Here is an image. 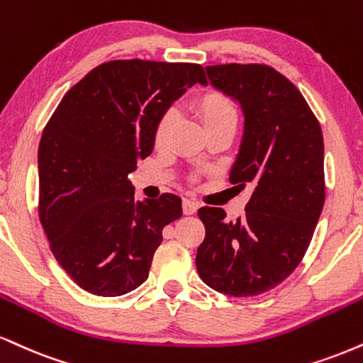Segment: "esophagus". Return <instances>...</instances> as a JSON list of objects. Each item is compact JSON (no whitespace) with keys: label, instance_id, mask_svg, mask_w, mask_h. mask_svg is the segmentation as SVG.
Masks as SVG:
<instances>
[{"label":"esophagus","instance_id":"34e87169","mask_svg":"<svg viewBox=\"0 0 363 363\" xmlns=\"http://www.w3.org/2000/svg\"><path fill=\"white\" fill-rule=\"evenodd\" d=\"M198 206L199 204L196 203V201L184 199V203H182V211H184V215H194V213L198 211Z\"/></svg>","mask_w":363,"mask_h":363}]
</instances>
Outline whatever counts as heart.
I'll return each instance as SVG.
<instances>
[{
  "label": "heart",
  "mask_w": 363,
  "mask_h": 363,
  "mask_svg": "<svg viewBox=\"0 0 363 363\" xmlns=\"http://www.w3.org/2000/svg\"><path fill=\"white\" fill-rule=\"evenodd\" d=\"M198 111L203 118L206 128L220 126L226 123L237 125V108L231 103V99L220 93H208L198 99ZM174 126L172 111L164 113L160 116L159 123L155 126V145L164 147L169 142L170 133Z\"/></svg>",
  "instance_id": "heart-1"
}]
</instances>
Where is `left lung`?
<instances>
[{"instance_id":"8db88e82","label":"left lung","mask_w":363,"mask_h":363,"mask_svg":"<svg viewBox=\"0 0 363 363\" xmlns=\"http://www.w3.org/2000/svg\"><path fill=\"white\" fill-rule=\"evenodd\" d=\"M209 84L240 104L243 135L230 182L252 187L245 216L198 211L206 237L196 253L204 284L250 298L281 284L299 265L325 204V145L306 99L276 69L208 65Z\"/></svg>"}]
</instances>
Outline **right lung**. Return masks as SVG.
Segmentation results:
<instances>
[{
	"label": "right lung",
	"mask_w": 363,
	"mask_h": 363,
	"mask_svg": "<svg viewBox=\"0 0 363 363\" xmlns=\"http://www.w3.org/2000/svg\"><path fill=\"white\" fill-rule=\"evenodd\" d=\"M196 82L198 64L115 60L64 96L38 145L40 223L55 260L103 298L148 277L162 228L182 215L176 194L135 201L128 174L152 154L155 126Z\"/></svg>",
	"instance_id": "add662e5"
}]
</instances>
